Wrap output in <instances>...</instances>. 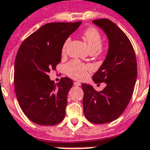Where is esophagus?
I'll return each mask as SVG.
<instances>
[{
    "label": "esophagus",
    "mask_w": 150,
    "mask_h": 150,
    "mask_svg": "<svg viewBox=\"0 0 150 150\" xmlns=\"http://www.w3.org/2000/svg\"><path fill=\"white\" fill-rule=\"evenodd\" d=\"M74 86H81V83L79 82V81H74Z\"/></svg>",
    "instance_id": "34e87169"
}]
</instances>
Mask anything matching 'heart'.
Masks as SVG:
<instances>
[{"label":"heart","instance_id":"1","mask_svg":"<svg viewBox=\"0 0 150 150\" xmlns=\"http://www.w3.org/2000/svg\"><path fill=\"white\" fill-rule=\"evenodd\" d=\"M84 38L87 42L88 46L91 52H96L101 48L103 44V38L98 30L93 28L86 29L83 33ZM70 38H67L64 41L62 48V52L64 54L66 51V47L69 45ZM65 72L69 76L78 80H82L87 77L88 73L92 70V67L89 64H84L79 60H71L64 67Z\"/></svg>","mask_w":150,"mask_h":150}]
</instances>
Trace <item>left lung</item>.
Listing matches in <instances>:
<instances>
[{"label": "left lung", "instance_id": "obj_1", "mask_svg": "<svg viewBox=\"0 0 150 150\" xmlns=\"http://www.w3.org/2000/svg\"><path fill=\"white\" fill-rule=\"evenodd\" d=\"M109 40V49L100 68L92 76L95 83L106 86L96 92L84 83L83 110L86 119L96 124H104L119 118L126 109L133 93L137 64L134 49L126 34L109 19L93 20Z\"/></svg>", "mask_w": 150, "mask_h": 150}]
</instances>
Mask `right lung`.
Wrapping results in <instances>:
<instances>
[{
    "mask_svg": "<svg viewBox=\"0 0 150 150\" xmlns=\"http://www.w3.org/2000/svg\"><path fill=\"white\" fill-rule=\"evenodd\" d=\"M81 24H45L18 49L14 62L15 94L24 115L38 125L53 126L64 119L72 80L62 78L56 85L48 73L61 62L64 41Z\"/></svg>",
    "mask_w": 150,
    "mask_h": 150,
    "instance_id": "add662e5",
    "label": "right lung"
}]
</instances>
